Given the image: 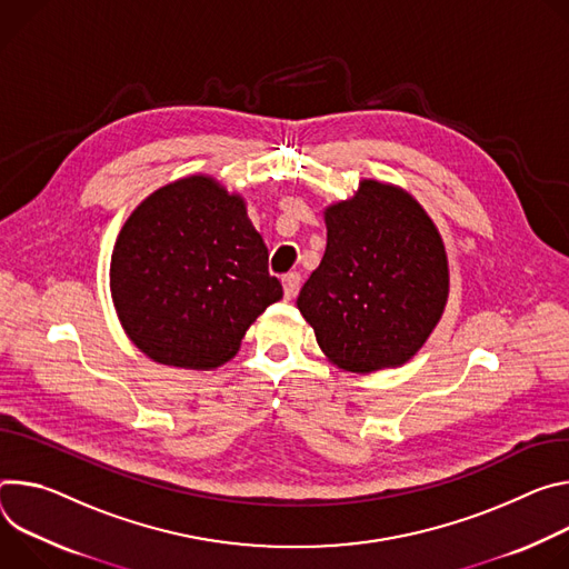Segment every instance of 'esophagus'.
<instances>
[{"instance_id":"34e87169","label":"esophagus","mask_w":569,"mask_h":569,"mask_svg":"<svg viewBox=\"0 0 569 569\" xmlns=\"http://www.w3.org/2000/svg\"><path fill=\"white\" fill-rule=\"evenodd\" d=\"M300 282H302L300 273H287V276L282 278V287H284V298H287V300L296 298V293H298V289H300Z\"/></svg>"}]
</instances>
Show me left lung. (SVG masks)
<instances>
[{"mask_svg": "<svg viewBox=\"0 0 569 569\" xmlns=\"http://www.w3.org/2000/svg\"><path fill=\"white\" fill-rule=\"evenodd\" d=\"M328 246L296 300L326 357L350 372L409 361L443 317V239L405 189L361 180L326 210Z\"/></svg>", "mask_w": 569, "mask_h": 569, "instance_id": "1", "label": "left lung"}]
</instances>
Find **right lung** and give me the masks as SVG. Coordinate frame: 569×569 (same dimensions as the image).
<instances>
[{
	"label": "right lung",
	"mask_w": 569,
	"mask_h": 569,
	"mask_svg": "<svg viewBox=\"0 0 569 569\" xmlns=\"http://www.w3.org/2000/svg\"><path fill=\"white\" fill-rule=\"evenodd\" d=\"M110 291L129 339L153 361L208 370L282 298L246 203L210 176L173 180L123 223Z\"/></svg>",
	"instance_id": "obj_1"
}]
</instances>
